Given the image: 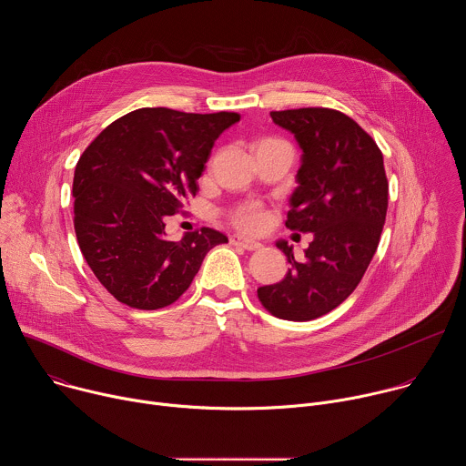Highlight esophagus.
Here are the masks:
<instances>
[{
	"mask_svg": "<svg viewBox=\"0 0 466 466\" xmlns=\"http://www.w3.org/2000/svg\"><path fill=\"white\" fill-rule=\"evenodd\" d=\"M232 245L236 247H241L245 250H258L261 247V243L254 241V239H248V238H243V236H232Z\"/></svg>",
	"mask_w": 466,
	"mask_h": 466,
	"instance_id": "34e87169",
	"label": "esophagus"
}]
</instances>
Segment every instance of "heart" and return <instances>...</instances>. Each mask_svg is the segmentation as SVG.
Wrapping results in <instances>:
<instances>
[{
    "label": "heart",
    "instance_id": "obj_1",
    "mask_svg": "<svg viewBox=\"0 0 466 466\" xmlns=\"http://www.w3.org/2000/svg\"><path fill=\"white\" fill-rule=\"evenodd\" d=\"M232 221L239 228L258 230V228H261V225L265 221V212L259 205L250 203V205H245V207H239L238 210H234L232 212Z\"/></svg>",
    "mask_w": 466,
    "mask_h": 466
}]
</instances>
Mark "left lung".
Returning a JSON list of instances; mask_svg holds the SVG:
<instances>
[{
  "mask_svg": "<svg viewBox=\"0 0 466 466\" xmlns=\"http://www.w3.org/2000/svg\"><path fill=\"white\" fill-rule=\"evenodd\" d=\"M271 117L302 149L286 227L313 232V241L304 261L288 241L277 243L291 269L258 288V299L275 317L302 322L338 308L361 282L383 230L389 182L380 147L347 114L311 106Z\"/></svg>",
  "mask_w": 466,
  "mask_h": 466,
  "instance_id": "left-lung-1",
  "label": "left lung"
}]
</instances>
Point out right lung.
<instances>
[{"instance_id": "right-lung-1", "label": "right lung", "mask_w": 466, "mask_h": 466, "mask_svg": "<svg viewBox=\"0 0 466 466\" xmlns=\"http://www.w3.org/2000/svg\"><path fill=\"white\" fill-rule=\"evenodd\" d=\"M236 121V112L138 108L85 149L74 175V227L86 263L116 300L138 309L173 304L207 252L228 241L214 228L169 241L166 218L195 197L214 142Z\"/></svg>"}]
</instances>
